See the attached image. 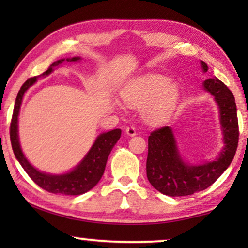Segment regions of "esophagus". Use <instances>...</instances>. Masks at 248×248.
Here are the masks:
<instances>
[{"label": "esophagus", "instance_id": "obj_1", "mask_svg": "<svg viewBox=\"0 0 248 248\" xmlns=\"http://www.w3.org/2000/svg\"><path fill=\"white\" fill-rule=\"evenodd\" d=\"M125 133H127L128 136L133 137V136H136V134H137V130H136V128L132 127V125H130V127L125 128Z\"/></svg>", "mask_w": 248, "mask_h": 248}]
</instances>
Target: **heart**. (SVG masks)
Instances as JSON below:
<instances>
[{"label":"heart","instance_id":"heart-1","mask_svg":"<svg viewBox=\"0 0 248 248\" xmlns=\"http://www.w3.org/2000/svg\"><path fill=\"white\" fill-rule=\"evenodd\" d=\"M179 98L177 84L159 74H148L130 83L123 92L124 102L130 107L143 108L144 119L161 124L170 118Z\"/></svg>","mask_w":248,"mask_h":248}]
</instances>
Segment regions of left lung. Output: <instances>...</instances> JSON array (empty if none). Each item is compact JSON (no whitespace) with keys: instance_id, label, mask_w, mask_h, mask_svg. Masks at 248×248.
<instances>
[{"instance_id":"obj_1","label":"left lung","mask_w":248,"mask_h":248,"mask_svg":"<svg viewBox=\"0 0 248 248\" xmlns=\"http://www.w3.org/2000/svg\"><path fill=\"white\" fill-rule=\"evenodd\" d=\"M201 65L207 72L208 65L203 61H201ZM203 86L215 96L220 108L224 150L216 161L202 165H187L180 157L170 127H162L151 132L146 176L155 189L164 195L180 197L207 189L228 169L236 153L240 130L232 92L217 78L205 79Z\"/></svg>"}]
</instances>
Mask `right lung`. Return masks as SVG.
<instances>
[{"mask_svg":"<svg viewBox=\"0 0 248 248\" xmlns=\"http://www.w3.org/2000/svg\"><path fill=\"white\" fill-rule=\"evenodd\" d=\"M78 59V57L66 59V61H77ZM62 61H64L63 59L54 62V63L49 66L47 71H45L43 75H48L51 72L54 66L62 63ZM36 79L37 77L28 78L23 84V86L20 87L17 97H16L10 127V138L13 152L29 177L35 182V184L38 185L40 188H43L44 190L52 192V194H61L68 196L85 194L86 191H89L92 188L95 187L100 178H102L105 167H106L107 158L109 154H110L112 148L117 143V141L119 140L121 130L115 129L109 132L100 134L97 139H96L94 145L92 146L90 152L84 157L81 164L78 167H75L72 171H70L68 174L56 176L45 174L37 170L35 167H32L29 164L26 157L24 156L22 150H20L17 136V119L23 96L25 92L28 90V87L36 82Z\"/></svg>","mask_w":248,"mask_h":248,"instance_id":"1","label":"right lung"}]
</instances>
